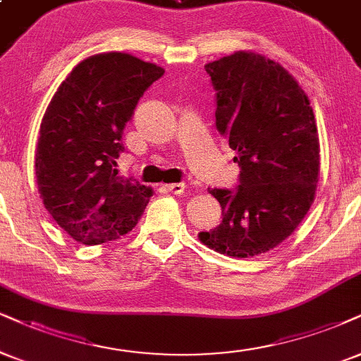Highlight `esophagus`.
I'll return each mask as SVG.
<instances>
[{
  "label": "esophagus",
  "instance_id": "obj_1",
  "mask_svg": "<svg viewBox=\"0 0 361 361\" xmlns=\"http://www.w3.org/2000/svg\"><path fill=\"white\" fill-rule=\"evenodd\" d=\"M166 189L171 194H182L185 189H188V185H185L184 182H173V184H167Z\"/></svg>",
  "mask_w": 361,
  "mask_h": 361
}]
</instances>
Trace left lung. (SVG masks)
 Segmentation results:
<instances>
[{
	"instance_id": "obj_1",
	"label": "left lung",
	"mask_w": 361,
	"mask_h": 361,
	"mask_svg": "<svg viewBox=\"0 0 361 361\" xmlns=\"http://www.w3.org/2000/svg\"><path fill=\"white\" fill-rule=\"evenodd\" d=\"M206 72L217 92L216 128L235 150L239 188L212 189L222 207L217 228L199 233L231 257L264 255L308 214L319 177V139L310 99L278 61L234 51Z\"/></svg>"
}]
</instances>
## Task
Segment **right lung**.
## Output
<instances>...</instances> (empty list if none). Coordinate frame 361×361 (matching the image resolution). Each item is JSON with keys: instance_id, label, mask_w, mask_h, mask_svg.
I'll return each instance as SVG.
<instances>
[{"instance_id": "add662e5", "label": "right lung", "mask_w": 361, "mask_h": 361, "mask_svg": "<svg viewBox=\"0 0 361 361\" xmlns=\"http://www.w3.org/2000/svg\"><path fill=\"white\" fill-rule=\"evenodd\" d=\"M162 66L122 51L82 60L39 126L35 173L53 221L75 241H115L135 228L152 189L118 176L122 133Z\"/></svg>"}]
</instances>
